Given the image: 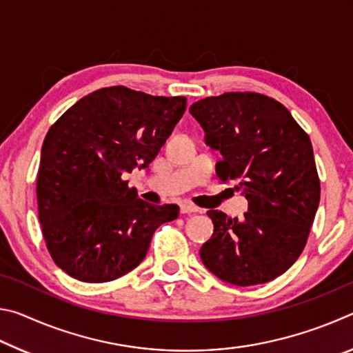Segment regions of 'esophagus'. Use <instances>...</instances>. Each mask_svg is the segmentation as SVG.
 Masks as SVG:
<instances>
[{"label":"esophagus","mask_w":353,"mask_h":353,"mask_svg":"<svg viewBox=\"0 0 353 353\" xmlns=\"http://www.w3.org/2000/svg\"><path fill=\"white\" fill-rule=\"evenodd\" d=\"M199 212L198 207H194L193 204H188V202H183V204H181V213L187 214V213H196Z\"/></svg>","instance_id":"34e87169"}]
</instances>
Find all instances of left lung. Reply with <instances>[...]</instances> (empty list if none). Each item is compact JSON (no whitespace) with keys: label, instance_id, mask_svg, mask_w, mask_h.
Returning a JSON list of instances; mask_svg holds the SVG:
<instances>
[{"label":"left lung","instance_id":"obj_1","mask_svg":"<svg viewBox=\"0 0 353 353\" xmlns=\"http://www.w3.org/2000/svg\"><path fill=\"white\" fill-rule=\"evenodd\" d=\"M190 113L223 155L218 177L236 182L249 204L241 219L207 212L214 230L199 250L202 263L236 286L271 282L302 254L319 205L310 137L283 104L260 93L210 97Z\"/></svg>","mask_w":353,"mask_h":353}]
</instances>
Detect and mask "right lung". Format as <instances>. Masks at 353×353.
<instances>
[{
    "instance_id": "add662e5",
    "label": "right lung",
    "mask_w": 353,
    "mask_h": 353,
    "mask_svg": "<svg viewBox=\"0 0 353 353\" xmlns=\"http://www.w3.org/2000/svg\"><path fill=\"white\" fill-rule=\"evenodd\" d=\"M187 98L117 85L93 92L48 130L37 174L41 234L56 265L87 283L110 282L146 256L176 204L139 199L124 176L148 168L182 118Z\"/></svg>"
}]
</instances>
